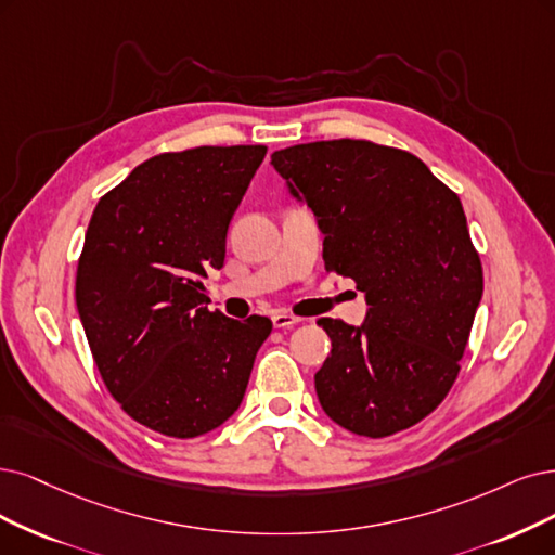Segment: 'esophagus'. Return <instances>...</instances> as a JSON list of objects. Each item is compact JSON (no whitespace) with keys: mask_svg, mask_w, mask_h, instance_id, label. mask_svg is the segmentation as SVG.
I'll return each mask as SVG.
<instances>
[{"mask_svg":"<svg viewBox=\"0 0 555 555\" xmlns=\"http://www.w3.org/2000/svg\"><path fill=\"white\" fill-rule=\"evenodd\" d=\"M299 322H301V318H295V315L285 313V311H274L272 313V324L276 326V330H285V326H295Z\"/></svg>","mask_w":555,"mask_h":555,"instance_id":"esophagus-1","label":"esophagus"}]
</instances>
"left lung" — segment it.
I'll return each instance as SVG.
<instances>
[{
    "label": "left lung",
    "instance_id": "1",
    "mask_svg": "<svg viewBox=\"0 0 555 555\" xmlns=\"http://www.w3.org/2000/svg\"><path fill=\"white\" fill-rule=\"evenodd\" d=\"M291 196L315 215L326 270L354 279L367 313L318 324L332 352L318 400L340 427L382 439L441 404L482 299V264L455 192L406 151L373 141L272 153Z\"/></svg>",
    "mask_w": 555,
    "mask_h": 555
}]
</instances>
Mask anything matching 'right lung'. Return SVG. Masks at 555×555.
Masks as SVG:
<instances>
[{
	"label": "right lung",
	"mask_w": 555,
	"mask_h": 555,
	"mask_svg": "<svg viewBox=\"0 0 555 555\" xmlns=\"http://www.w3.org/2000/svg\"><path fill=\"white\" fill-rule=\"evenodd\" d=\"M264 146L162 153L102 196L75 299L102 382L137 423L194 439L242 404L272 322L208 311L225 233Z\"/></svg>",
	"instance_id": "add662e5"
}]
</instances>
